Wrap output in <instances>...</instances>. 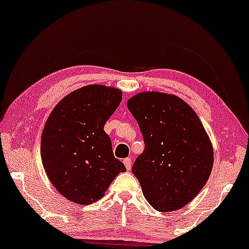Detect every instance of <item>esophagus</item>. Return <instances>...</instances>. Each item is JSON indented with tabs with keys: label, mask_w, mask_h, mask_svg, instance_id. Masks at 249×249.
<instances>
[{
	"label": "esophagus",
	"mask_w": 249,
	"mask_h": 249,
	"mask_svg": "<svg viewBox=\"0 0 249 249\" xmlns=\"http://www.w3.org/2000/svg\"><path fill=\"white\" fill-rule=\"evenodd\" d=\"M124 164L126 166V169L127 170H131V166H132V159L131 158H126L124 159Z\"/></svg>",
	"instance_id": "34e87169"
}]
</instances>
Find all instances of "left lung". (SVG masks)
<instances>
[{"label":"left lung","mask_w":249,"mask_h":249,"mask_svg":"<svg viewBox=\"0 0 249 249\" xmlns=\"http://www.w3.org/2000/svg\"><path fill=\"white\" fill-rule=\"evenodd\" d=\"M127 107L145 144L132 168L143 195L161 213L187 206L205 187L213 164L201 121L182 99L163 92H141Z\"/></svg>","instance_id":"8db88e82"}]
</instances>
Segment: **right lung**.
Returning <instances> with one entry per match:
<instances>
[{
  "mask_svg": "<svg viewBox=\"0 0 249 249\" xmlns=\"http://www.w3.org/2000/svg\"><path fill=\"white\" fill-rule=\"evenodd\" d=\"M122 96L120 89L88 85L62 98L47 120L42 164L53 187L70 201H97L118 173L126 171L104 131Z\"/></svg>",
  "mask_w": 249,
  "mask_h": 249,
  "instance_id": "right-lung-1",
  "label": "right lung"
}]
</instances>
